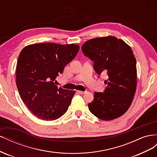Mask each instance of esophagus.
<instances>
[{"label":"esophagus","instance_id":"esophagus-1","mask_svg":"<svg viewBox=\"0 0 157 157\" xmlns=\"http://www.w3.org/2000/svg\"><path fill=\"white\" fill-rule=\"evenodd\" d=\"M78 93L80 94H84L85 93H86V92H83V91H78Z\"/></svg>","mask_w":157,"mask_h":157}]
</instances>
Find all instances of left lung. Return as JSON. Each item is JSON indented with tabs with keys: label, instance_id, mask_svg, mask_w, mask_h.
<instances>
[{
	"label": "left lung",
	"instance_id": "1",
	"mask_svg": "<svg viewBox=\"0 0 157 157\" xmlns=\"http://www.w3.org/2000/svg\"><path fill=\"white\" fill-rule=\"evenodd\" d=\"M83 54L94 61L98 74H107L104 92H95L90 111L103 121H111L128 111L136 91V60L130 46L117 37L107 36L87 40Z\"/></svg>",
	"mask_w": 157,
	"mask_h": 157
}]
</instances>
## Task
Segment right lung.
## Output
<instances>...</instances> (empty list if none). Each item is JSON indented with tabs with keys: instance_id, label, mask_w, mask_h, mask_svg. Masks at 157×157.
I'll list each match as a JSON object with an SVG mask.
<instances>
[{
	"instance_id": "right-lung-1",
	"label": "right lung",
	"mask_w": 157,
	"mask_h": 157,
	"mask_svg": "<svg viewBox=\"0 0 157 157\" xmlns=\"http://www.w3.org/2000/svg\"><path fill=\"white\" fill-rule=\"evenodd\" d=\"M79 48L75 44L45 42L28 45L21 51L16 85L23 101L37 118L54 121L67 111L75 91L58 88L54 81Z\"/></svg>"
}]
</instances>
